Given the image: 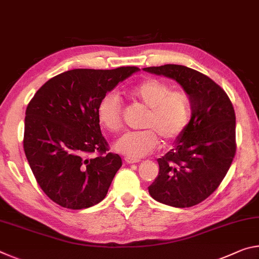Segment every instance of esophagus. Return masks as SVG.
Listing matches in <instances>:
<instances>
[{
  "label": "esophagus",
  "instance_id": "obj_1",
  "mask_svg": "<svg viewBox=\"0 0 259 259\" xmlns=\"http://www.w3.org/2000/svg\"><path fill=\"white\" fill-rule=\"evenodd\" d=\"M124 161H125L126 164H134V163H138V162H139V160L131 159V157H125Z\"/></svg>",
  "mask_w": 259,
  "mask_h": 259
}]
</instances>
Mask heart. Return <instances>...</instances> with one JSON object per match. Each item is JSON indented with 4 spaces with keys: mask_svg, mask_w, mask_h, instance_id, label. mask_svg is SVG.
Returning a JSON list of instances; mask_svg holds the SVG:
<instances>
[{
    "mask_svg": "<svg viewBox=\"0 0 259 259\" xmlns=\"http://www.w3.org/2000/svg\"><path fill=\"white\" fill-rule=\"evenodd\" d=\"M133 102L146 108L139 131H131L117 140L115 150L131 159L150 154L159 145L176 142L185 133L191 121L192 103L186 91L172 90L159 78L150 77L124 90ZM122 103L114 94H107L97 105V117L105 129L114 135L123 129Z\"/></svg>",
    "mask_w": 259,
    "mask_h": 259,
    "instance_id": "heart-1",
    "label": "heart"
}]
</instances>
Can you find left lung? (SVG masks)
Masks as SVG:
<instances>
[{"label":"left lung","mask_w":259,"mask_h":259,"mask_svg":"<svg viewBox=\"0 0 259 259\" xmlns=\"http://www.w3.org/2000/svg\"><path fill=\"white\" fill-rule=\"evenodd\" d=\"M144 71L176 80L192 103L190 124L174 150L157 159L160 171L148 192L161 203L193 207L217 190L233 162V105L224 89L195 69L168 64Z\"/></svg>","instance_id":"8db88e82"}]
</instances>
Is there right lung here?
<instances>
[{
  "label": "right lung",
  "instance_id": "right-lung-1",
  "mask_svg": "<svg viewBox=\"0 0 259 259\" xmlns=\"http://www.w3.org/2000/svg\"><path fill=\"white\" fill-rule=\"evenodd\" d=\"M138 67L72 69L46 82L26 108L24 151L46 195L78 210L99 203L122 160L109 152L97 105Z\"/></svg>",
  "mask_w": 259,
  "mask_h": 259
}]
</instances>
